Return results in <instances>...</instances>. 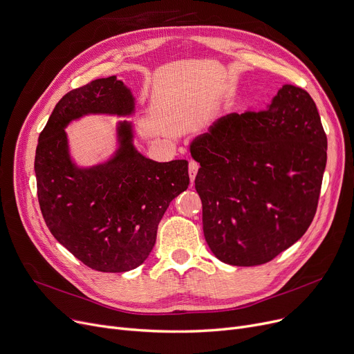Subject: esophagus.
<instances>
[{"instance_id":"obj_1","label":"esophagus","mask_w":354,"mask_h":354,"mask_svg":"<svg viewBox=\"0 0 354 354\" xmlns=\"http://www.w3.org/2000/svg\"><path fill=\"white\" fill-rule=\"evenodd\" d=\"M198 169H199V165H198V162H195V160H191V162H189V169H188L191 182H194V180H195V176H196V172H198Z\"/></svg>"}]
</instances>
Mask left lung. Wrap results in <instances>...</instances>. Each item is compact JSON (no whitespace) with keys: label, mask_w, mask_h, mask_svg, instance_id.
<instances>
[{"label":"left lung","mask_w":354,"mask_h":354,"mask_svg":"<svg viewBox=\"0 0 354 354\" xmlns=\"http://www.w3.org/2000/svg\"><path fill=\"white\" fill-rule=\"evenodd\" d=\"M189 149L201 165L203 235L219 261L266 264L304 235L327 162L322 119L306 90L286 84L264 110L219 118Z\"/></svg>","instance_id":"1"}]
</instances>
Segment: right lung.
I'll use <instances>...</instances> for the list:
<instances>
[{
    "label": "right lung",
    "mask_w": 354,
    "mask_h": 354,
    "mask_svg": "<svg viewBox=\"0 0 354 354\" xmlns=\"http://www.w3.org/2000/svg\"><path fill=\"white\" fill-rule=\"evenodd\" d=\"M136 99L116 76L74 88L55 104L40 133L34 171L43 218L59 243L87 267L124 272L145 263L174 198L189 185L188 162H156L136 146L135 124L116 123V151L83 166L66 127L90 115L133 118Z\"/></svg>",
    "instance_id": "1"
}]
</instances>
